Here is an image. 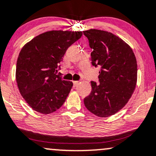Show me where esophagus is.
<instances>
[{
    "label": "esophagus",
    "mask_w": 156,
    "mask_h": 156,
    "mask_svg": "<svg viewBox=\"0 0 156 156\" xmlns=\"http://www.w3.org/2000/svg\"><path fill=\"white\" fill-rule=\"evenodd\" d=\"M73 85H74V87H76L77 85L79 83V81H73Z\"/></svg>",
    "instance_id": "obj_1"
}]
</instances>
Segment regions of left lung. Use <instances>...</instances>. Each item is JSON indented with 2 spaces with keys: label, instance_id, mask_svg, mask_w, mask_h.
Wrapping results in <instances>:
<instances>
[{
  "label": "left lung",
  "instance_id": "left-lung-1",
  "mask_svg": "<svg viewBox=\"0 0 156 156\" xmlns=\"http://www.w3.org/2000/svg\"><path fill=\"white\" fill-rule=\"evenodd\" d=\"M89 41L92 65L99 66V83L91 81V93L83 99L85 107L98 117L112 115L132 96L137 82V61L130 47L111 32L83 31Z\"/></svg>",
  "mask_w": 156,
  "mask_h": 156
}]
</instances>
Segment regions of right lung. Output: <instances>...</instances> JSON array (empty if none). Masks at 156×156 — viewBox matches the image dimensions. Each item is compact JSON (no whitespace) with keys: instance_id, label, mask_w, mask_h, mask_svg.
<instances>
[{"instance_id":"right-lung-1","label":"right lung","mask_w":156,"mask_h":156,"mask_svg":"<svg viewBox=\"0 0 156 156\" xmlns=\"http://www.w3.org/2000/svg\"><path fill=\"white\" fill-rule=\"evenodd\" d=\"M82 32L52 30L41 34L22 48L16 65L19 91L34 110L52 113L64 104L73 82L56 75L67 49Z\"/></svg>"}]
</instances>
